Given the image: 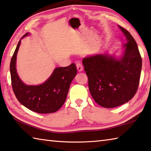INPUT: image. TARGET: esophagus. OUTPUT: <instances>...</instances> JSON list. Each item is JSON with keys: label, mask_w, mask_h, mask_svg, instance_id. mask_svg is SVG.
<instances>
[{"label": "esophagus", "mask_w": 151, "mask_h": 151, "mask_svg": "<svg viewBox=\"0 0 151 151\" xmlns=\"http://www.w3.org/2000/svg\"><path fill=\"white\" fill-rule=\"evenodd\" d=\"M76 67H77V69L79 71H81L83 69V66L82 65V63L80 62H78L76 63Z\"/></svg>", "instance_id": "1"}]
</instances>
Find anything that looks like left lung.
Segmentation results:
<instances>
[{
    "label": "left lung",
    "instance_id": "8db88e82",
    "mask_svg": "<svg viewBox=\"0 0 151 151\" xmlns=\"http://www.w3.org/2000/svg\"><path fill=\"white\" fill-rule=\"evenodd\" d=\"M118 26L127 40L121 56L104 53L82 60L91 96L105 108L118 107L133 98L141 77L142 59L136 42L126 29Z\"/></svg>",
    "mask_w": 151,
    "mask_h": 151
}]
</instances>
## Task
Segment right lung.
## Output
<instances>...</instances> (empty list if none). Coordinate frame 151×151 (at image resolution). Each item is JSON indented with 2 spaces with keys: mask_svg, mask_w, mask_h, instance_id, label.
I'll use <instances>...</instances> for the list:
<instances>
[{
  "mask_svg": "<svg viewBox=\"0 0 151 151\" xmlns=\"http://www.w3.org/2000/svg\"><path fill=\"white\" fill-rule=\"evenodd\" d=\"M24 34L13 54L10 64L12 87L14 93L21 104L34 112L51 113L59 110L64 104L71 81L77 74L74 63L63 68H56L51 76L43 83L36 86L26 85L18 76L16 63L17 53Z\"/></svg>",
  "mask_w": 151,
  "mask_h": 151,
  "instance_id": "1",
  "label": "right lung"
}]
</instances>
